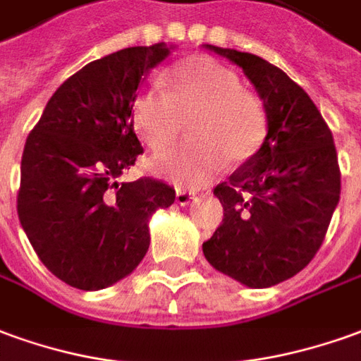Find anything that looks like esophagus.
<instances>
[{"label": "esophagus", "instance_id": "obj_1", "mask_svg": "<svg viewBox=\"0 0 361 361\" xmlns=\"http://www.w3.org/2000/svg\"><path fill=\"white\" fill-rule=\"evenodd\" d=\"M193 199H195V195H193L191 191H183V189H178V191H176V203H178V205H189Z\"/></svg>", "mask_w": 361, "mask_h": 361}]
</instances>
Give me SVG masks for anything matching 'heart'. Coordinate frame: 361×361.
I'll return each mask as SVG.
<instances>
[{
  "label": "heart",
  "instance_id": "heart-1",
  "mask_svg": "<svg viewBox=\"0 0 361 361\" xmlns=\"http://www.w3.org/2000/svg\"><path fill=\"white\" fill-rule=\"evenodd\" d=\"M168 82V93L156 85L137 93L130 107L135 130L152 150H162L176 142L188 119L191 140L152 156L150 172L176 185L199 188L223 168L224 158L242 162L258 150L266 111L256 93L240 87L233 70L193 56L173 68Z\"/></svg>",
  "mask_w": 361,
  "mask_h": 361
}]
</instances>
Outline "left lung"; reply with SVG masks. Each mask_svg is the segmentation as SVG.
I'll return each instance as SVG.
<instances>
[{"label":"left lung","mask_w":361,"mask_h":361,"mask_svg":"<svg viewBox=\"0 0 361 361\" xmlns=\"http://www.w3.org/2000/svg\"><path fill=\"white\" fill-rule=\"evenodd\" d=\"M203 47L242 68L268 121L258 152L215 188L223 223L203 242V254L242 286H277L314 258L338 205L334 138L311 97L283 70L250 52Z\"/></svg>","instance_id":"8db88e82"}]
</instances>
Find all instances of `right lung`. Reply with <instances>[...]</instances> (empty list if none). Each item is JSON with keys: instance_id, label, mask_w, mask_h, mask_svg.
I'll list each match as a JSON object with an SVG mask.
<instances>
[{"instance_id": "right-lung-1", "label": "right lung", "mask_w": 361, "mask_h": 361, "mask_svg": "<svg viewBox=\"0 0 361 361\" xmlns=\"http://www.w3.org/2000/svg\"><path fill=\"white\" fill-rule=\"evenodd\" d=\"M173 49L130 47L90 62L58 87L27 137L19 221L40 262L75 289L127 277L148 252L150 216L176 199L158 180L117 181L142 154L130 117L138 85Z\"/></svg>"}]
</instances>
